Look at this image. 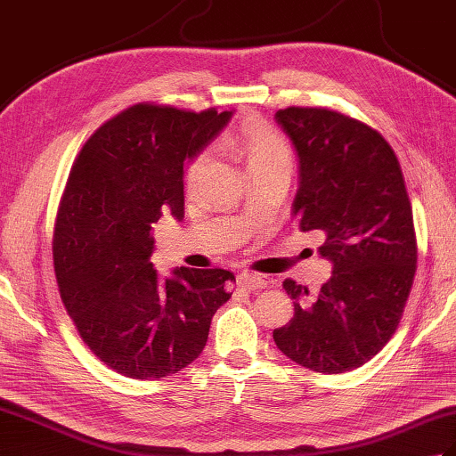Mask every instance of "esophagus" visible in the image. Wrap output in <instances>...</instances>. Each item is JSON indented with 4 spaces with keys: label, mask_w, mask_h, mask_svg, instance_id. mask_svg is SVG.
Wrapping results in <instances>:
<instances>
[{
    "label": "esophagus",
    "mask_w": 456,
    "mask_h": 456,
    "mask_svg": "<svg viewBox=\"0 0 456 456\" xmlns=\"http://www.w3.org/2000/svg\"><path fill=\"white\" fill-rule=\"evenodd\" d=\"M237 284H239L240 288L248 289V292H255V289H263V288L266 286V282H265L263 278L256 276V274H250V273L239 274V276H237Z\"/></svg>",
    "instance_id": "1"
}]
</instances>
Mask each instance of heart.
Masks as SVG:
<instances>
[{
    "instance_id": "1",
    "label": "heart",
    "mask_w": 456,
    "mask_h": 456,
    "mask_svg": "<svg viewBox=\"0 0 456 456\" xmlns=\"http://www.w3.org/2000/svg\"><path fill=\"white\" fill-rule=\"evenodd\" d=\"M221 147L235 154L239 162L243 164L245 170L248 172V176L253 172L265 170L270 167H280V164L289 167V164H292V152H289L286 139L276 129L258 121L247 123L239 131L223 137ZM206 164L208 154H200V157L190 162L186 172V178L190 183L200 178V174L206 168Z\"/></svg>"
}]
</instances>
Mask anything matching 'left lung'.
<instances>
[{"instance_id": "1", "label": "left lung", "mask_w": 456, "mask_h": 456, "mask_svg": "<svg viewBox=\"0 0 456 456\" xmlns=\"http://www.w3.org/2000/svg\"><path fill=\"white\" fill-rule=\"evenodd\" d=\"M274 119L297 154L292 213L299 229L325 235L319 255L333 266L314 299L286 280L294 317L274 343L309 370H353L390 341L418 265L400 162L380 133L338 111L286 108Z\"/></svg>"}]
</instances>
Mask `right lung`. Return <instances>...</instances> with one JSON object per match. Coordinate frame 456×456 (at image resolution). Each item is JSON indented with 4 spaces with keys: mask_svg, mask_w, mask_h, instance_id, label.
<instances>
[{
    "mask_svg": "<svg viewBox=\"0 0 456 456\" xmlns=\"http://www.w3.org/2000/svg\"><path fill=\"white\" fill-rule=\"evenodd\" d=\"M233 111L139 103L95 131L68 178L54 227V273L82 341L137 380L188 366L229 302L233 273L178 266L160 280L152 223L183 219V164L227 127Z\"/></svg>",
    "mask_w": 456,
    "mask_h": 456,
    "instance_id": "obj_1",
    "label": "right lung"
}]
</instances>
